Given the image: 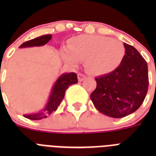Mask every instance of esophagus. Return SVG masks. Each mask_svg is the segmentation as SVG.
<instances>
[{
    "mask_svg": "<svg viewBox=\"0 0 156 156\" xmlns=\"http://www.w3.org/2000/svg\"><path fill=\"white\" fill-rule=\"evenodd\" d=\"M85 78H86V76L83 73H78V80H79L80 82H82L83 80H84Z\"/></svg>",
    "mask_w": 156,
    "mask_h": 156,
    "instance_id": "obj_1",
    "label": "esophagus"
}]
</instances>
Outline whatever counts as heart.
<instances>
[{"mask_svg":"<svg viewBox=\"0 0 156 156\" xmlns=\"http://www.w3.org/2000/svg\"><path fill=\"white\" fill-rule=\"evenodd\" d=\"M125 48L120 41L98 35H80L70 41L62 51L66 62L73 67L86 61V68L94 75H102L115 70L122 62Z\"/></svg>","mask_w":156,"mask_h":156,"instance_id":"1","label":"heart"}]
</instances>
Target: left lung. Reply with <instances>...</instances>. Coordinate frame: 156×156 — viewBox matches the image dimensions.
Here are the masks:
<instances>
[{
  "mask_svg": "<svg viewBox=\"0 0 156 156\" xmlns=\"http://www.w3.org/2000/svg\"><path fill=\"white\" fill-rule=\"evenodd\" d=\"M123 44L122 62L109 73L95 78L97 87L90 94L95 108L112 118L125 117L138 109L148 88L147 62L136 48Z\"/></svg>",
  "mask_w": 156,
  "mask_h": 156,
  "instance_id": "1",
  "label": "left lung"
}]
</instances>
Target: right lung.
<instances>
[{"label": "right lung", "instance_id": "obj_1", "mask_svg": "<svg viewBox=\"0 0 156 156\" xmlns=\"http://www.w3.org/2000/svg\"><path fill=\"white\" fill-rule=\"evenodd\" d=\"M51 34L41 36V37H38L37 38L23 43V44L20 45L19 48L43 46V45L46 44L48 42H49L50 40L51 39ZM77 83H78V80H77V76L75 73H64L61 75L54 85L48 103L43 111L40 112L38 113L24 115V116L27 119H32V120H39V119H42L48 117L47 115H50L53 112L56 111L58 106L61 104L62 101L64 98L66 90L68 89L69 87L72 84Z\"/></svg>", "mask_w": 156, "mask_h": 156}]
</instances>
